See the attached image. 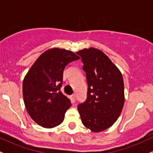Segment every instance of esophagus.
<instances>
[{"label":"esophagus","instance_id":"obj_1","mask_svg":"<svg viewBox=\"0 0 153 153\" xmlns=\"http://www.w3.org/2000/svg\"><path fill=\"white\" fill-rule=\"evenodd\" d=\"M71 99L72 103H75V94L72 95V96H71Z\"/></svg>","mask_w":153,"mask_h":153}]
</instances>
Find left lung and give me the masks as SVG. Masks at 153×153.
Wrapping results in <instances>:
<instances>
[{
  "label": "left lung",
  "mask_w": 153,
  "mask_h": 153,
  "mask_svg": "<svg viewBox=\"0 0 153 153\" xmlns=\"http://www.w3.org/2000/svg\"><path fill=\"white\" fill-rule=\"evenodd\" d=\"M76 53L81 57L88 85V98L85 102L78 104V112L87 129L100 132L114 124L124 106L122 73L99 49L85 48Z\"/></svg>",
  "instance_id": "8db88e82"
}]
</instances>
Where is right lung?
<instances>
[{
	"label": "right lung",
	"instance_id": "add662e5",
	"mask_svg": "<svg viewBox=\"0 0 153 153\" xmlns=\"http://www.w3.org/2000/svg\"><path fill=\"white\" fill-rule=\"evenodd\" d=\"M80 58L65 49L52 48L44 52L23 80L26 109L33 120L44 128H53L63 122L71 102L59 91L63 71L68 63Z\"/></svg>",
	"mask_w": 153,
	"mask_h": 153
}]
</instances>
